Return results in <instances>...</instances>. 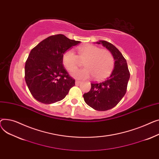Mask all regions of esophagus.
Masks as SVG:
<instances>
[{"instance_id":"34e87169","label":"esophagus","mask_w":159,"mask_h":159,"mask_svg":"<svg viewBox=\"0 0 159 159\" xmlns=\"http://www.w3.org/2000/svg\"><path fill=\"white\" fill-rule=\"evenodd\" d=\"M75 83H76V85H78V84L81 83V81H78V80H76Z\"/></svg>"}]
</instances>
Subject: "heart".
Instances as JSON below:
<instances>
[{
    "label": "heart",
    "mask_w": 159,
    "mask_h": 159,
    "mask_svg": "<svg viewBox=\"0 0 159 159\" xmlns=\"http://www.w3.org/2000/svg\"><path fill=\"white\" fill-rule=\"evenodd\" d=\"M78 54L77 56L70 49L65 51L62 56L63 64L70 72L78 67L79 59L85 60L83 65L85 67L72 73V76L77 79H87L92 76L94 80H102L107 78L114 69V58L108 49L90 44L78 48Z\"/></svg>",
    "instance_id": "1"
}]
</instances>
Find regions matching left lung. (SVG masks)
<instances>
[{"mask_svg":"<svg viewBox=\"0 0 159 159\" xmlns=\"http://www.w3.org/2000/svg\"><path fill=\"white\" fill-rule=\"evenodd\" d=\"M97 44H102L108 49L114 58V69L110 76L100 82H92L91 89L83 94L86 103L98 111H105L116 107L126 92L129 79V72L126 60L116 47L105 40Z\"/></svg>","mask_w":159,"mask_h":159,"instance_id":"8db88e82","label":"left lung"}]
</instances>
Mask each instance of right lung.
Instances as JSON below:
<instances>
[{
	"instance_id": "1",
	"label": "right lung",
	"mask_w": 159,
	"mask_h": 159,
	"mask_svg": "<svg viewBox=\"0 0 159 159\" xmlns=\"http://www.w3.org/2000/svg\"><path fill=\"white\" fill-rule=\"evenodd\" d=\"M80 43L59 34L49 36L31 51L25 61V80L35 99L54 103L64 99L75 85V80L63 67L62 56Z\"/></svg>"
}]
</instances>
